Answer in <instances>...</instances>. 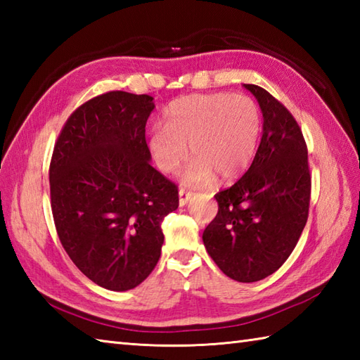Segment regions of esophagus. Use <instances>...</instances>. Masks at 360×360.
I'll return each instance as SVG.
<instances>
[{
  "mask_svg": "<svg viewBox=\"0 0 360 360\" xmlns=\"http://www.w3.org/2000/svg\"><path fill=\"white\" fill-rule=\"evenodd\" d=\"M192 196H193L192 192H187V190L181 188V190H179V205H181V207H184V205H186L190 200H192Z\"/></svg>",
  "mask_w": 360,
  "mask_h": 360,
  "instance_id": "obj_1",
  "label": "esophagus"
}]
</instances>
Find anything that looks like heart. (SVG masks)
I'll list each match as a JSON object with an SVG mask.
<instances>
[{"label":"heart","mask_w":360,"mask_h":360,"mask_svg":"<svg viewBox=\"0 0 360 360\" xmlns=\"http://www.w3.org/2000/svg\"><path fill=\"white\" fill-rule=\"evenodd\" d=\"M262 133V112L248 96L195 94L173 102L164 125L151 129L148 147L158 168L173 173L184 162L190 143L195 158L182 173L186 184L227 182L246 172Z\"/></svg>","instance_id":"heart-1"}]
</instances>
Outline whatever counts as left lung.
Returning a JSON list of instances; mask_svg holds the SVG:
<instances>
[{"label":"left lung","instance_id":"left-lung-1","mask_svg":"<svg viewBox=\"0 0 360 360\" xmlns=\"http://www.w3.org/2000/svg\"><path fill=\"white\" fill-rule=\"evenodd\" d=\"M263 112V136L249 170L215 195L218 213L204 246L227 277L254 283L286 262L307 224L311 196L308 150L300 127L266 89L244 85Z\"/></svg>","mask_w":360,"mask_h":360}]
</instances>
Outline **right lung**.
Segmentation results:
<instances>
[{
	"label": "right lung",
	"mask_w": 360,
	"mask_h": 360,
	"mask_svg": "<svg viewBox=\"0 0 360 360\" xmlns=\"http://www.w3.org/2000/svg\"><path fill=\"white\" fill-rule=\"evenodd\" d=\"M153 97L111 91L68 119L53 147L49 184L53 223L72 263L110 290L148 277L164 244L162 219L178 188L153 168L145 125Z\"/></svg>",
	"instance_id": "right-lung-1"
}]
</instances>
